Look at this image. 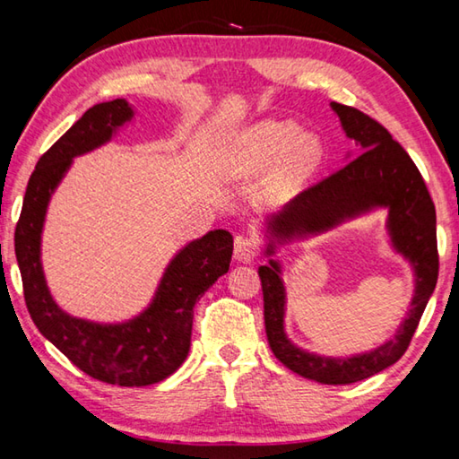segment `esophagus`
<instances>
[{"instance_id": "obj_1", "label": "esophagus", "mask_w": 459, "mask_h": 459, "mask_svg": "<svg viewBox=\"0 0 459 459\" xmlns=\"http://www.w3.org/2000/svg\"><path fill=\"white\" fill-rule=\"evenodd\" d=\"M259 253L257 240L248 237H238L235 243V259L240 263H253Z\"/></svg>"}]
</instances>
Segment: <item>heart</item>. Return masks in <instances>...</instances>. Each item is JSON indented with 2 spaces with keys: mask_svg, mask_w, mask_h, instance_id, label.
I'll use <instances>...</instances> for the list:
<instances>
[{
  "mask_svg": "<svg viewBox=\"0 0 459 459\" xmlns=\"http://www.w3.org/2000/svg\"><path fill=\"white\" fill-rule=\"evenodd\" d=\"M324 142L314 131H298L291 121H263L243 131L224 153L230 180L267 175L261 200L267 206L290 202L324 160Z\"/></svg>",
  "mask_w": 459,
  "mask_h": 459,
  "instance_id": "heart-1",
  "label": "heart"
}]
</instances>
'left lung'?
<instances>
[{
    "mask_svg": "<svg viewBox=\"0 0 459 459\" xmlns=\"http://www.w3.org/2000/svg\"><path fill=\"white\" fill-rule=\"evenodd\" d=\"M330 107L356 150L346 153V164L338 172L304 190L283 211L261 222L259 232L267 265L259 267V277L267 340L277 360L316 383L351 385L378 375L405 354L437 283V232L435 206L409 153L380 123L359 108L340 103H330ZM377 210L387 211L389 246L408 261L414 273V298L408 316L393 339L370 351L348 357L306 351L284 332L286 288L282 264L276 257L278 247L321 234Z\"/></svg>",
    "mask_w": 459,
    "mask_h": 459,
    "instance_id": "left-lung-1",
    "label": "left lung"
}]
</instances>
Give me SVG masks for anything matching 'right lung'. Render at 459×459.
<instances>
[{"instance_id": "add662e5", "label": "right lung", "mask_w": 459, "mask_h": 459, "mask_svg": "<svg viewBox=\"0 0 459 459\" xmlns=\"http://www.w3.org/2000/svg\"><path fill=\"white\" fill-rule=\"evenodd\" d=\"M135 117L127 99L91 107L38 160L15 227V259L28 312L42 336L89 377L119 386H147L182 367L190 352L194 304L227 273L232 235L208 230L178 248L161 273L150 304L121 322L76 317L58 306L42 265V232L54 192L74 158L111 142Z\"/></svg>"}]
</instances>
